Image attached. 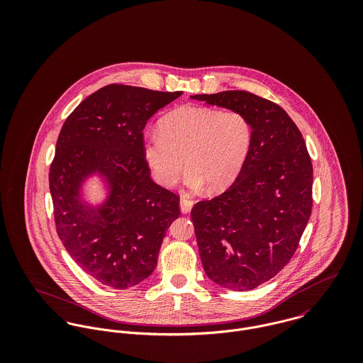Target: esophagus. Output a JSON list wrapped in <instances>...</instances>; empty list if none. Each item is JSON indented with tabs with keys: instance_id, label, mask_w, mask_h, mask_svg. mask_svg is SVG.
Listing matches in <instances>:
<instances>
[{
	"instance_id": "1",
	"label": "esophagus",
	"mask_w": 363,
	"mask_h": 363,
	"mask_svg": "<svg viewBox=\"0 0 363 363\" xmlns=\"http://www.w3.org/2000/svg\"><path fill=\"white\" fill-rule=\"evenodd\" d=\"M193 206H194V201H191L187 196H182V199H180V211L183 213H189L191 211Z\"/></svg>"
}]
</instances>
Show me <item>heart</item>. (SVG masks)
Returning <instances> with one entry per match:
<instances>
[{
  "instance_id": "heart-1",
  "label": "heart",
  "mask_w": 363,
  "mask_h": 363,
  "mask_svg": "<svg viewBox=\"0 0 363 363\" xmlns=\"http://www.w3.org/2000/svg\"><path fill=\"white\" fill-rule=\"evenodd\" d=\"M253 143L250 120L238 110L179 107L144 138V160L162 187H173L184 172L191 190H226L242 173Z\"/></svg>"
}]
</instances>
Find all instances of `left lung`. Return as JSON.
Listing matches in <instances>:
<instances>
[{
	"label": "left lung",
	"mask_w": 363,
	"mask_h": 363,
	"mask_svg": "<svg viewBox=\"0 0 363 363\" xmlns=\"http://www.w3.org/2000/svg\"><path fill=\"white\" fill-rule=\"evenodd\" d=\"M190 98L242 111L253 127L239 177L191 209L208 278L226 289L250 291L275 277L298 249L313 204L311 156L299 128L278 104L246 91Z\"/></svg>",
	"instance_id": "1"
}]
</instances>
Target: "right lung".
<instances>
[{
  "label": "right lung",
  "instance_id": "add662e5",
  "mask_svg": "<svg viewBox=\"0 0 363 363\" xmlns=\"http://www.w3.org/2000/svg\"><path fill=\"white\" fill-rule=\"evenodd\" d=\"M182 94L107 85L78 104L60 131L49 174L57 233L72 259L107 286L147 279L180 215L179 197L150 176L143 131ZM92 178L104 186L96 203L83 196Z\"/></svg>",
  "mask_w": 363,
  "mask_h": 363
}]
</instances>
